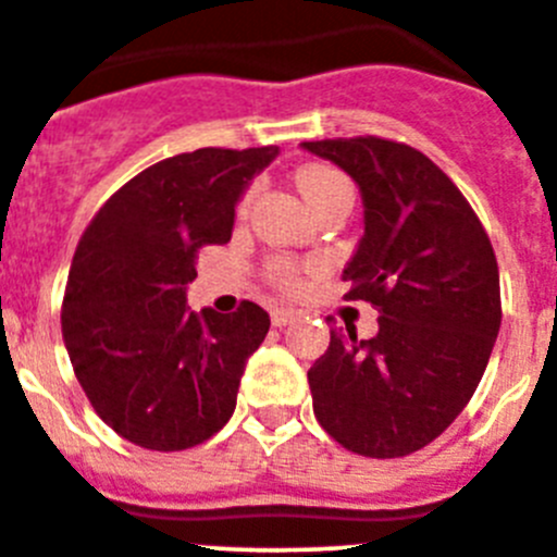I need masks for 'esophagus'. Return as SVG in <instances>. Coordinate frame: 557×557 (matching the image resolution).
I'll use <instances>...</instances> for the list:
<instances>
[{
    "instance_id": "obj_1",
    "label": "esophagus",
    "mask_w": 557,
    "mask_h": 557,
    "mask_svg": "<svg viewBox=\"0 0 557 557\" xmlns=\"http://www.w3.org/2000/svg\"><path fill=\"white\" fill-rule=\"evenodd\" d=\"M295 317H298V311H293V309H273V311H270V320H273L275 327L289 325V322H293Z\"/></svg>"
}]
</instances>
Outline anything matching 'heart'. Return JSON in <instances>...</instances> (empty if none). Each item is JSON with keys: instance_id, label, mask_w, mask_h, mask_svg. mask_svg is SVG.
<instances>
[{"instance_id": "obj_1", "label": "heart", "mask_w": 557, "mask_h": 557, "mask_svg": "<svg viewBox=\"0 0 557 557\" xmlns=\"http://www.w3.org/2000/svg\"><path fill=\"white\" fill-rule=\"evenodd\" d=\"M298 190L309 208H317L320 202H325L327 196L338 194V190H349V183L342 172L331 166H306L298 172ZM273 278L282 287H295L298 284V270L289 262H275Z\"/></svg>"}]
</instances>
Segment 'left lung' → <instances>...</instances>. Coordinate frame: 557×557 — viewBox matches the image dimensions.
<instances>
[{
	"instance_id": "obj_1",
	"label": "left lung",
	"mask_w": 557,
	"mask_h": 557,
	"mask_svg": "<svg viewBox=\"0 0 557 557\" xmlns=\"http://www.w3.org/2000/svg\"><path fill=\"white\" fill-rule=\"evenodd\" d=\"M363 199V235L342 278L377 306V336L331 331L309 369L320 426L347 451L407 457L465 410L500 331V275L484 226L457 185L399 141H304Z\"/></svg>"
}]
</instances>
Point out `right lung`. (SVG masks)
Listing matches in <instances>:
<instances>
[{
	"label": "right lung",
	"mask_w": 557,
	"mask_h": 557,
	"mask_svg": "<svg viewBox=\"0 0 557 557\" xmlns=\"http://www.w3.org/2000/svg\"><path fill=\"white\" fill-rule=\"evenodd\" d=\"M278 147L180 152L136 174L82 235L62 338L95 412L134 446L183 451L235 412L268 311H190L196 251L230 243L235 208Z\"/></svg>",
	"instance_id": "obj_1"
}]
</instances>
